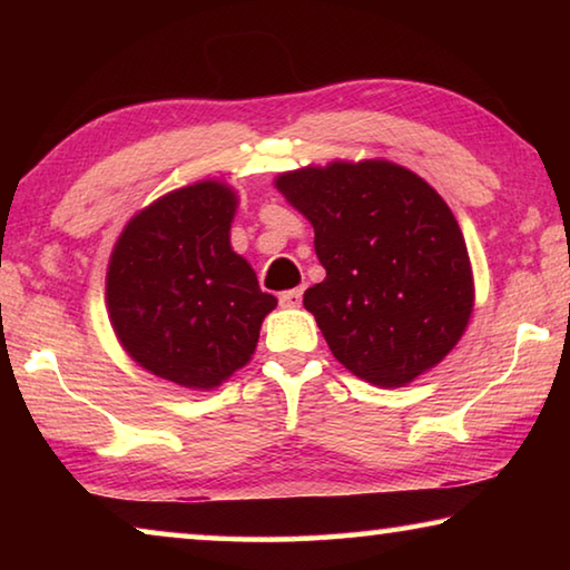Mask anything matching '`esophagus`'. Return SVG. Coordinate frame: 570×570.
I'll use <instances>...</instances> for the list:
<instances>
[{
	"mask_svg": "<svg viewBox=\"0 0 570 570\" xmlns=\"http://www.w3.org/2000/svg\"><path fill=\"white\" fill-rule=\"evenodd\" d=\"M302 296H304V288H288V292H282L278 294V304L282 306H298L302 304Z\"/></svg>",
	"mask_w": 570,
	"mask_h": 570,
	"instance_id": "1",
	"label": "esophagus"
}]
</instances>
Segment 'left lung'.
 Returning a JSON list of instances; mask_svg holds the SVG:
<instances>
[{"mask_svg":"<svg viewBox=\"0 0 570 570\" xmlns=\"http://www.w3.org/2000/svg\"><path fill=\"white\" fill-rule=\"evenodd\" d=\"M276 188L314 226L326 278L304 306L336 360L380 387L445 360L475 294L465 238L438 190L387 160L292 170Z\"/></svg>","mask_w":570,"mask_h":570,"instance_id":"left-lung-1","label":"left lung"}]
</instances>
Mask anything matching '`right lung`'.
<instances>
[{"label":"right lung","mask_w":570,"mask_h":570,"mask_svg":"<svg viewBox=\"0 0 570 570\" xmlns=\"http://www.w3.org/2000/svg\"><path fill=\"white\" fill-rule=\"evenodd\" d=\"M234 210L224 183H196L140 210L112 250V330L135 362L180 387H216L244 366L276 306L230 250Z\"/></svg>","instance_id":"obj_1"}]
</instances>
